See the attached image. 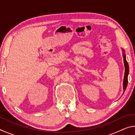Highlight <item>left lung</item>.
<instances>
[{
  "label": "left lung",
  "instance_id": "8db88e82",
  "mask_svg": "<svg viewBox=\"0 0 135 135\" xmlns=\"http://www.w3.org/2000/svg\"><path fill=\"white\" fill-rule=\"evenodd\" d=\"M123 50V59H124V67H125V73H124V80H123V89L124 91H125L126 87H127V83H128V75H129V64H128L127 60H126V55L125 54V50L124 49H122Z\"/></svg>",
  "mask_w": 135,
  "mask_h": 135
}]
</instances>
